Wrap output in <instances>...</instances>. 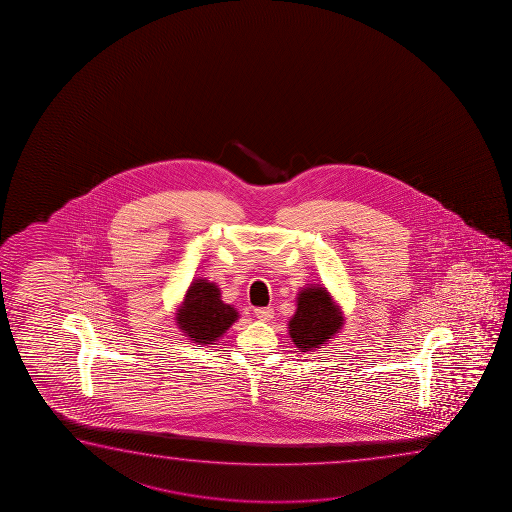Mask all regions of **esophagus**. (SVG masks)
<instances>
[{
	"mask_svg": "<svg viewBox=\"0 0 512 512\" xmlns=\"http://www.w3.org/2000/svg\"><path fill=\"white\" fill-rule=\"evenodd\" d=\"M255 316L262 320V322H269L274 316L273 308H257L255 309Z\"/></svg>",
	"mask_w": 512,
	"mask_h": 512,
	"instance_id": "1",
	"label": "esophagus"
}]
</instances>
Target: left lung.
Listing matches in <instances>:
<instances>
[{
  "mask_svg": "<svg viewBox=\"0 0 512 512\" xmlns=\"http://www.w3.org/2000/svg\"><path fill=\"white\" fill-rule=\"evenodd\" d=\"M344 316L327 288L309 285L297 294V309L288 322V334L301 351L322 348L343 329Z\"/></svg>",
  "mask_w": 512,
  "mask_h": 512,
  "instance_id": "8db88e82",
  "label": "left lung"
}]
</instances>
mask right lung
Segmentation results:
<instances>
[{
	"label": "right lung",
	"mask_w": 512,
	"mask_h": 512,
	"mask_svg": "<svg viewBox=\"0 0 512 512\" xmlns=\"http://www.w3.org/2000/svg\"><path fill=\"white\" fill-rule=\"evenodd\" d=\"M239 318L238 309L225 304L217 283L197 278L176 308L175 322L183 336L197 344H213Z\"/></svg>",
	"instance_id": "obj_1"
}]
</instances>
